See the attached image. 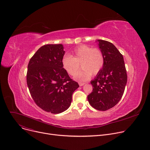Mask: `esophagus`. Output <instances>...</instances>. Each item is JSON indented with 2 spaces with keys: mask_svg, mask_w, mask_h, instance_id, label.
Returning <instances> with one entry per match:
<instances>
[{
  "mask_svg": "<svg viewBox=\"0 0 150 150\" xmlns=\"http://www.w3.org/2000/svg\"><path fill=\"white\" fill-rule=\"evenodd\" d=\"M78 84H79V86H83V85L85 84L84 83H80V82L78 83Z\"/></svg>",
  "mask_w": 150,
  "mask_h": 150,
  "instance_id": "34e87169",
  "label": "esophagus"
}]
</instances>
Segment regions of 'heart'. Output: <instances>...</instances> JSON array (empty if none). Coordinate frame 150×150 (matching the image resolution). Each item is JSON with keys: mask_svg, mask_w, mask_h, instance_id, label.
Returning <instances> with one entry per match:
<instances>
[{"mask_svg": "<svg viewBox=\"0 0 150 150\" xmlns=\"http://www.w3.org/2000/svg\"><path fill=\"white\" fill-rule=\"evenodd\" d=\"M104 55L100 49L87 45H80L75 47L70 54L64 55L62 63L68 74L75 76L81 67L82 71L75 77L79 81H87L92 74L96 75L101 71L104 64Z\"/></svg>", "mask_w": 150, "mask_h": 150, "instance_id": "heart-1", "label": "heart"}]
</instances>
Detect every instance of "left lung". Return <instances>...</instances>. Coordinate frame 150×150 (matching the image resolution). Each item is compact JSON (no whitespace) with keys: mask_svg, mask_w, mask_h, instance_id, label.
<instances>
[{"mask_svg":"<svg viewBox=\"0 0 150 150\" xmlns=\"http://www.w3.org/2000/svg\"><path fill=\"white\" fill-rule=\"evenodd\" d=\"M99 48L104 55V64L91 83L92 92L88 101L98 110L105 111L120 101L127 81V75L122 55L112 43L98 40Z\"/></svg>","mask_w":150,"mask_h":150,"instance_id":"left-lung-1","label":"left lung"}]
</instances>
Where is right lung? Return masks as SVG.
Here are the masks:
<instances>
[{
  "mask_svg": "<svg viewBox=\"0 0 150 150\" xmlns=\"http://www.w3.org/2000/svg\"><path fill=\"white\" fill-rule=\"evenodd\" d=\"M63 45H46L40 47L30 59L26 75L29 91L35 104L54 114L70 107L78 83L70 78L63 68Z\"/></svg>",
  "mask_w": 150,
  "mask_h": 150,
  "instance_id": "obj_1",
  "label": "right lung"
}]
</instances>
